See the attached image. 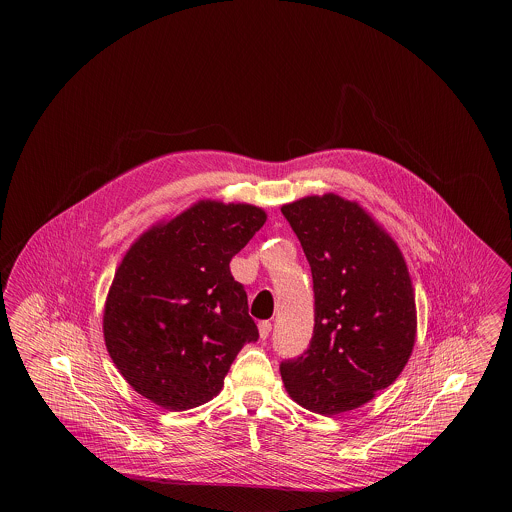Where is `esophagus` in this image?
<instances>
[{"mask_svg":"<svg viewBox=\"0 0 512 512\" xmlns=\"http://www.w3.org/2000/svg\"><path fill=\"white\" fill-rule=\"evenodd\" d=\"M270 330H272V324L268 320L259 322V336H261V340H267Z\"/></svg>","mask_w":512,"mask_h":512,"instance_id":"34e87169","label":"esophagus"}]
</instances>
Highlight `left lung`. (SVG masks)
Masks as SVG:
<instances>
[{
  "instance_id": "left-lung-1",
  "label": "left lung",
  "mask_w": 512,
  "mask_h": 512,
  "mask_svg": "<svg viewBox=\"0 0 512 512\" xmlns=\"http://www.w3.org/2000/svg\"><path fill=\"white\" fill-rule=\"evenodd\" d=\"M313 274L309 349L282 361L284 386L301 407L341 414L395 382L413 353L416 307L407 263L390 234L340 195L282 207Z\"/></svg>"
}]
</instances>
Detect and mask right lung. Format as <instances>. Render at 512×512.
<instances>
[{
  "mask_svg": "<svg viewBox=\"0 0 512 512\" xmlns=\"http://www.w3.org/2000/svg\"><path fill=\"white\" fill-rule=\"evenodd\" d=\"M265 220L255 205L205 199L126 251L103 336L124 380L151 403L188 411L211 401L240 349L259 338L230 261Z\"/></svg>",
  "mask_w": 512,
  "mask_h": 512,
  "instance_id": "add662e5",
  "label": "right lung"
}]
</instances>
